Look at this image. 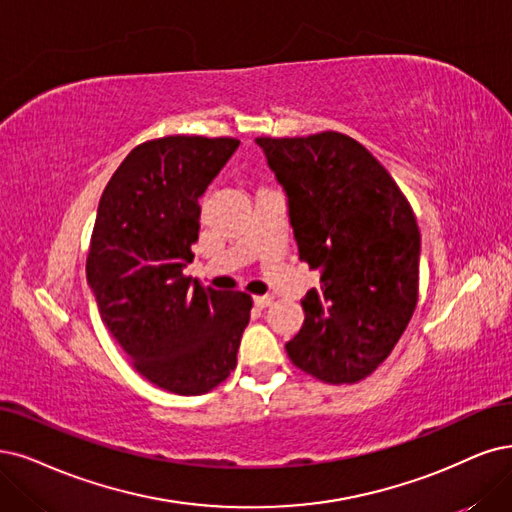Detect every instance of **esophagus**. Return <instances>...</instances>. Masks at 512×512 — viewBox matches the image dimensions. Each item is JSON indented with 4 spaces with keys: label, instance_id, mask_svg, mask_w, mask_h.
<instances>
[{
    "label": "esophagus",
    "instance_id": "obj_1",
    "mask_svg": "<svg viewBox=\"0 0 512 512\" xmlns=\"http://www.w3.org/2000/svg\"><path fill=\"white\" fill-rule=\"evenodd\" d=\"M272 297L270 295H255L253 297V304H255V308H259V310H263V308H268L270 304H272Z\"/></svg>",
    "mask_w": 512,
    "mask_h": 512
}]
</instances>
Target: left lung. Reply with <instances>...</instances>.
<instances>
[{"label":"left lung","instance_id":"obj_1","mask_svg":"<svg viewBox=\"0 0 512 512\" xmlns=\"http://www.w3.org/2000/svg\"><path fill=\"white\" fill-rule=\"evenodd\" d=\"M255 141L287 189L299 259L320 270L287 354L325 384L361 382L386 361L418 306L413 208L371 151L342 132Z\"/></svg>","mask_w":512,"mask_h":512}]
</instances>
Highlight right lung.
Wrapping results in <instances>:
<instances>
[{"mask_svg": "<svg viewBox=\"0 0 512 512\" xmlns=\"http://www.w3.org/2000/svg\"><path fill=\"white\" fill-rule=\"evenodd\" d=\"M240 145L173 135L137 145L111 175L94 219L86 278L101 320L130 365L162 390L192 396L236 369L251 295L183 276L200 204Z\"/></svg>", "mask_w": 512, "mask_h": 512, "instance_id": "right-lung-1", "label": "right lung"}]
</instances>
